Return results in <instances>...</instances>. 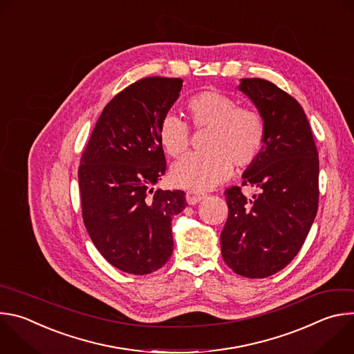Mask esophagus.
<instances>
[{
  "instance_id": "1",
  "label": "esophagus",
  "mask_w": 354,
  "mask_h": 354,
  "mask_svg": "<svg viewBox=\"0 0 354 354\" xmlns=\"http://www.w3.org/2000/svg\"><path fill=\"white\" fill-rule=\"evenodd\" d=\"M206 197L205 193H198V192H187L186 193V201L189 205H196L200 200H203Z\"/></svg>"
}]
</instances>
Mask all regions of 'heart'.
<instances>
[{
  "mask_svg": "<svg viewBox=\"0 0 354 354\" xmlns=\"http://www.w3.org/2000/svg\"><path fill=\"white\" fill-rule=\"evenodd\" d=\"M196 129H209L206 154H187L171 168L175 186L203 192L225 182L235 164L245 168L261 156L266 140V122L252 108H239L238 100L223 92L207 89L193 95L186 105ZM187 124L169 113L160 124V142L171 157H179L189 147Z\"/></svg>",
  "mask_w": 354,
  "mask_h": 354,
  "instance_id": "b5f03b06",
  "label": "heart"
}]
</instances>
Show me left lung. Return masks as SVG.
<instances>
[{"label":"left lung","instance_id":"obj_1","mask_svg":"<svg viewBox=\"0 0 354 354\" xmlns=\"http://www.w3.org/2000/svg\"><path fill=\"white\" fill-rule=\"evenodd\" d=\"M243 92L266 122L258 160L242 185L259 189L246 198L225 190L228 218L220 235L224 262L239 276L263 279L286 268L304 243L318 212L319 160L308 119L297 100L262 78H242Z\"/></svg>","mask_w":354,"mask_h":354}]
</instances>
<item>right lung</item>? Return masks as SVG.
I'll return each mask as SVG.
<instances>
[{
  "label": "right lung",
  "mask_w": 354,
  "mask_h": 354,
  "mask_svg": "<svg viewBox=\"0 0 354 354\" xmlns=\"http://www.w3.org/2000/svg\"><path fill=\"white\" fill-rule=\"evenodd\" d=\"M180 78L148 77L119 92L100 113L78 168L85 228L112 266L148 274L172 255L171 223L183 190L154 192L165 174L160 124L176 102Z\"/></svg>",
  "instance_id": "1"
}]
</instances>
